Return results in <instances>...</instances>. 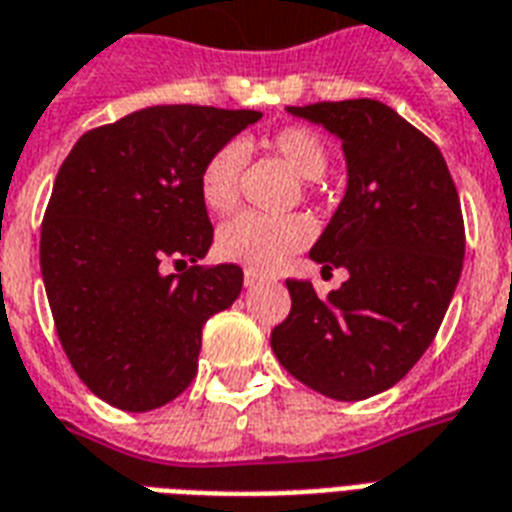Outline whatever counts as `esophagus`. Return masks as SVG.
<instances>
[{"mask_svg":"<svg viewBox=\"0 0 512 512\" xmlns=\"http://www.w3.org/2000/svg\"><path fill=\"white\" fill-rule=\"evenodd\" d=\"M260 282H263V276L255 274V271H244V285L246 287H255V285H260Z\"/></svg>","mask_w":512,"mask_h":512,"instance_id":"esophagus-1","label":"esophagus"}]
</instances>
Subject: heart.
<instances>
[{"mask_svg": "<svg viewBox=\"0 0 512 512\" xmlns=\"http://www.w3.org/2000/svg\"><path fill=\"white\" fill-rule=\"evenodd\" d=\"M266 146L279 160H285L301 179H320L328 168V146L309 127H285L266 140ZM246 168L244 143L230 140L219 146L200 170V198L214 214L233 211L241 198V176ZM314 236L306 217H263V214H238L219 227L217 255L227 263L249 271H274L285 260L304 249Z\"/></svg>", "mask_w": 512, "mask_h": 512, "instance_id": "heart-1", "label": "heart"}]
</instances>
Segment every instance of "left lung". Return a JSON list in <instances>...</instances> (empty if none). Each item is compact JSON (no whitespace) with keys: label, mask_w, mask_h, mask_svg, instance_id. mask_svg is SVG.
Returning <instances> with one entry per match:
<instances>
[{"label":"left lung","mask_w":512,"mask_h":512,"mask_svg":"<svg viewBox=\"0 0 512 512\" xmlns=\"http://www.w3.org/2000/svg\"><path fill=\"white\" fill-rule=\"evenodd\" d=\"M342 140L347 192L312 246L350 279L328 298L287 279L290 314L271 333L295 380L336 401L393 388L434 342L464 266V217L445 157L377 100L287 108Z\"/></svg>","instance_id":"left-lung-1"}]
</instances>
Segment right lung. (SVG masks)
<instances>
[{
  "mask_svg": "<svg viewBox=\"0 0 512 512\" xmlns=\"http://www.w3.org/2000/svg\"><path fill=\"white\" fill-rule=\"evenodd\" d=\"M260 116L151 105L81 135L56 173L40 233L45 293L75 374L119 410L187 391L203 325L241 293L238 266H198L214 241L200 170Z\"/></svg>",
  "mask_w": 512,
  "mask_h": 512,
  "instance_id": "obj_1",
  "label": "right lung"
}]
</instances>
